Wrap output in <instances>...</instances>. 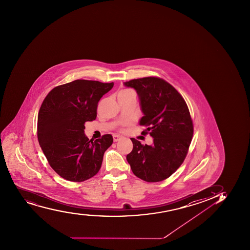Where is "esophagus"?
Segmentation results:
<instances>
[{
	"mask_svg": "<svg viewBox=\"0 0 250 250\" xmlns=\"http://www.w3.org/2000/svg\"><path fill=\"white\" fill-rule=\"evenodd\" d=\"M121 139H122V137L120 136V135H117V134H114V135H113L114 142L119 141V140H121Z\"/></svg>",
	"mask_w": 250,
	"mask_h": 250,
	"instance_id": "obj_1",
	"label": "esophagus"
}]
</instances>
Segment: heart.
Masks as SVG:
<instances>
[{"label": "heart", "mask_w": 250, "mask_h": 250, "mask_svg": "<svg viewBox=\"0 0 250 250\" xmlns=\"http://www.w3.org/2000/svg\"><path fill=\"white\" fill-rule=\"evenodd\" d=\"M135 96V93L133 90L129 89H122L119 92L118 97H130Z\"/></svg>", "instance_id": "heart-1"}]
</instances>
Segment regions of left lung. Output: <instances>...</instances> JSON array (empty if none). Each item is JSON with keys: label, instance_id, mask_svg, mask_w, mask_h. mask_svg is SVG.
<instances>
[{"label": "left lung", "instance_id": "obj_1", "mask_svg": "<svg viewBox=\"0 0 250 250\" xmlns=\"http://www.w3.org/2000/svg\"><path fill=\"white\" fill-rule=\"evenodd\" d=\"M139 95L144 116L139 125L143 134L153 138L152 145L135 139L126 156L133 173L148 183L172 175L185 160L193 136V124L188 105L174 87L159 77H144L124 82Z\"/></svg>", "mask_w": 250, "mask_h": 250}]
</instances>
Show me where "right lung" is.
Returning <instances> with one entry per match:
<instances>
[{
  "label": "right lung",
  "instance_id": "obj_1",
  "mask_svg": "<svg viewBox=\"0 0 250 250\" xmlns=\"http://www.w3.org/2000/svg\"><path fill=\"white\" fill-rule=\"evenodd\" d=\"M114 83L76 80L55 87L38 113L37 138L51 168L62 178L83 182L101 168L111 134L89 140L84 123L96 119L98 103Z\"/></svg>",
  "mask_w": 250,
  "mask_h": 250
}]
</instances>
